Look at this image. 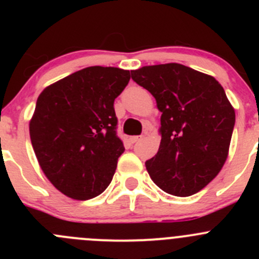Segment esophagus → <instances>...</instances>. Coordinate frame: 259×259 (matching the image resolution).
<instances>
[{
	"mask_svg": "<svg viewBox=\"0 0 259 259\" xmlns=\"http://www.w3.org/2000/svg\"><path fill=\"white\" fill-rule=\"evenodd\" d=\"M142 139H143V137L140 135V137H132L129 140H130V143H132V144H134V143L139 142V140H142Z\"/></svg>",
	"mask_w": 259,
	"mask_h": 259,
	"instance_id": "esophagus-1",
	"label": "esophagus"
}]
</instances>
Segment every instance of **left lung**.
Instances as JSON below:
<instances>
[{
    "instance_id": "obj_1",
    "label": "left lung",
    "mask_w": 259,
    "mask_h": 259,
    "mask_svg": "<svg viewBox=\"0 0 259 259\" xmlns=\"http://www.w3.org/2000/svg\"><path fill=\"white\" fill-rule=\"evenodd\" d=\"M132 79L155 98L160 145L145 166L177 197L195 194L218 176L229 153L236 113L213 76L182 64L143 66Z\"/></svg>"
}]
</instances>
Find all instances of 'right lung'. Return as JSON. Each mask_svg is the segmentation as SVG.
<instances>
[{
	"label": "right lung",
	"instance_id": "obj_1",
	"mask_svg": "<svg viewBox=\"0 0 259 259\" xmlns=\"http://www.w3.org/2000/svg\"><path fill=\"white\" fill-rule=\"evenodd\" d=\"M130 80L119 67L90 66L44 89L30 120L38 164L59 192L75 200L98 197L111 183L124 145L114 100Z\"/></svg>",
	"mask_w": 259,
	"mask_h": 259
}]
</instances>
